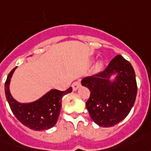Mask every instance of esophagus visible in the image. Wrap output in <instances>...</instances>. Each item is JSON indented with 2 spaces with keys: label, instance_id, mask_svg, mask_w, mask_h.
Wrapping results in <instances>:
<instances>
[{
  "label": "esophagus",
  "instance_id": "esophagus-1",
  "mask_svg": "<svg viewBox=\"0 0 151 151\" xmlns=\"http://www.w3.org/2000/svg\"><path fill=\"white\" fill-rule=\"evenodd\" d=\"M72 88H73V91H76L77 89L80 88V86H81V84H80V83L79 82V81H76V82H74V83H72Z\"/></svg>",
  "mask_w": 151,
  "mask_h": 151
}]
</instances>
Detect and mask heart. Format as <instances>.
I'll return each mask as SVG.
<instances>
[{
  "label": "heart",
  "instance_id": "b5f03b06",
  "mask_svg": "<svg viewBox=\"0 0 151 151\" xmlns=\"http://www.w3.org/2000/svg\"><path fill=\"white\" fill-rule=\"evenodd\" d=\"M102 66H103V63L101 62V61H99L97 63H96V68L99 70V69H101L102 68Z\"/></svg>",
  "mask_w": 151,
  "mask_h": 151
}]
</instances>
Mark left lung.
I'll return each mask as SVG.
<instances>
[{"instance_id":"1","label":"left lung","mask_w":151,"mask_h":151,"mask_svg":"<svg viewBox=\"0 0 151 151\" xmlns=\"http://www.w3.org/2000/svg\"><path fill=\"white\" fill-rule=\"evenodd\" d=\"M117 74L116 80L109 79ZM82 85L90 91L86 108L92 121L102 127H111L127 116L137 96L135 72L130 63L115 56L104 71L83 78Z\"/></svg>"}]
</instances>
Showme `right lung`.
Segmentation results:
<instances>
[{
	"instance_id": "right-lung-1",
	"label": "right lung",
	"mask_w": 151,
	"mask_h": 151,
	"mask_svg": "<svg viewBox=\"0 0 151 151\" xmlns=\"http://www.w3.org/2000/svg\"><path fill=\"white\" fill-rule=\"evenodd\" d=\"M15 69L9 73L5 83L6 99L14 116L22 124L34 130L40 131L53 127L60 113L63 96L71 92V87L66 91L52 89L38 101L21 104L12 97L9 92V82Z\"/></svg>"
}]
</instances>
